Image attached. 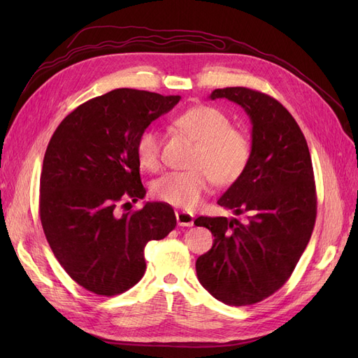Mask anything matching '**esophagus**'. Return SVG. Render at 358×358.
I'll use <instances>...</instances> for the list:
<instances>
[{
    "label": "esophagus",
    "mask_w": 358,
    "mask_h": 358,
    "mask_svg": "<svg viewBox=\"0 0 358 358\" xmlns=\"http://www.w3.org/2000/svg\"><path fill=\"white\" fill-rule=\"evenodd\" d=\"M176 221L180 227H192L194 216L188 212H176Z\"/></svg>",
    "instance_id": "esophagus-1"
}]
</instances>
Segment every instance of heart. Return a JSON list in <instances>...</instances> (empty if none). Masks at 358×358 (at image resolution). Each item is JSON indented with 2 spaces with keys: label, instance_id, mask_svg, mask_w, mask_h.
<instances>
[{
  "label": "heart",
  "instance_id": "1",
  "mask_svg": "<svg viewBox=\"0 0 358 358\" xmlns=\"http://www.w3.org/2000/svg\"><path fill=\"white\" fill-rule=\"evenodd\" d=\"M175 124L197 142L189 161L192 169L162 175L152 183V194L159 201L189 210L200 203L212 182L231 185L243 175L252 146L242 129L231 127L230 117L213 106H194L180 113ZM136 155L143 169H159L161 134L155 128L138 134Z\"/></svg>",
  "mask_w": 358,
  "mask_h": 358
}]
</instances>
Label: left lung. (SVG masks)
Listing matches in <instances>:
<instances>
[{"instance_id":"8db88e82","label":"left lung","mask_w":358,"mask_h":358,"mask_svg":"<svg viewBox=\"0 0 358 358\" xmlns=\"http://www.w3.org/2000/svg\"><path fill=\"white\" fill-rule=\"evenodd\" d=\"M209 99L243 107L252 124V154L218 200L248 221H194L215 237L210 251L197 258V278L225 305H254L287 282L310 239L317 216L310 154L296 119L270 95L234 86L215 90Z\"/></svg>"}]
</instances>
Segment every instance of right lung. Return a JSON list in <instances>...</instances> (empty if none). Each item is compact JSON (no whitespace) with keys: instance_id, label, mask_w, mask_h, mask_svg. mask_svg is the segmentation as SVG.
Masks as SVG:
<instances>
[{"instance_id":"obj_1","label":"right lung","mask_w":358,"mask_h":358,"mask_svg":"<svg viewBox=\"0 0 358 358\" xmlns=\"http://www.w3.org/2000/svg\"><path fill=\"white\" fill-rule=\"evenodd\" d=\"M179 100L113 90L64 117L48 145L40 178L43 231L70 278L95 294L110 297L134 287L146 270V243L176 227L167 203L148 201L121 216L116 208L146 196L137 137Z\"/></svg>"}]
</instances>
